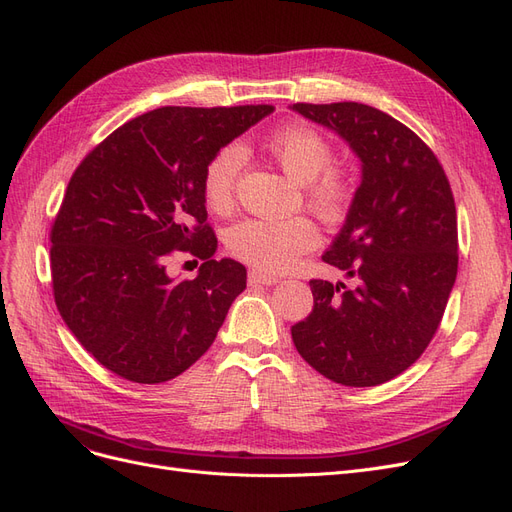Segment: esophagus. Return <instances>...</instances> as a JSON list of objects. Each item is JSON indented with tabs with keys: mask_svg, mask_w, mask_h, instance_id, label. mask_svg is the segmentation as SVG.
<instances>
[{
	"mask_svg": "<svg viewBox=\"0 0 512 512\" xmlns=\"http://www.w3.org/2000/svg\"><path fill=\"white\" fill-rule=\"evenodd\" d=\"M278 278L276 276H270L266 272L261 270H251L249 272V285L251 287H270V285H276Z\"/></svg>",
	"mask_w": 512,
	"mask_h": 512,
	"instance_id": "esophagus-1",
	"label": "esophagus"
}]
</instances>
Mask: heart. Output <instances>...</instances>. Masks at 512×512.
I'll return each instance as SVG.
<instances>
[{
  "instance_id": "heart-1",
  "label": "heart",
  "mask_w": 512,
  "mask_h": 512,
  "mask_svg": "<svg viewBox=\"0 0 512 512\" xmlns=\"http://www.w3.org/2000/svg\"><path fill=\"white\" fill-rule=\"evenodd\" d=\"M266 147L280 168L304 185L308 206L318 217L333 221L344 213L350 183L339 170H329L333 149L318 130L308 124L282 126L266 139ZM244 162V147L238 143L223 145L208 160L202 192L211 211L223 213L232 206ZM316 242L318 232L306 217L242 219L225 234L227 251L268 274L289 270L299 255L314 249Z\"/></svg>"
}]
</instances>
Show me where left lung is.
<instances>
[{
    "label": "left lung",
    "mask_w": 512,
    "mask_h": 512,
    "mask_svg": "<svg viewBox=\"0 0 512 512\" xmlns=\"http://www.w3.org/2000/svg\"><path fill=\"white\" fill-rule=\"evenodd\" d=\"M361 160L342 230L323 259L344 282L310 280L314 308L291 327L327 380L367 388L411 367L437 333L458 274V217L445 170L399 120L363 103H295Z\"/></svg>",
    "instance_id": "8db88e82"
}]
</instances>
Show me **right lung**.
<instances>
[{"instance_id": "1", "label": "right lung", "mask_w": 512, "mask_h": 512, "mask_svg": "<svg viewBox=\"0 0 512 512\" xmlns=\"http://www.w3.org/2000/svg\"><path fill=\"white\" fill-rule=\"evenodd\" d=\"M274 111L160 107L126 122L75 168L52 225V289L65 325L124 380L160 384L211 348L246 270L215 259L204 168ZM187 250L205 263L175 281L165 261Z\"/></svg>"}]
</instances>
